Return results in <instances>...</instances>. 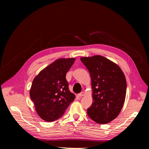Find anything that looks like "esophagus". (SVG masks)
I'll return each mask as SVG.
<instances>
[{
    "label": "esophagus",
    "instance_id": "34e87169",
    "mask_svg": "<svg viewBox=\"0 0 149 149\" xmlns=\"http://www.w3.org/2000/svg\"><path fill=\"white\" fill-rule=\"evenodd\" d=\"M84 95V92H81V93H80L78 94V96H79V97H82V96H83Z\"/></svg>",
    "mask_w": 149,
    "mask_h": 149
}]
</instances>
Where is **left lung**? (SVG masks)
Instances as JSON below:
<instances>
[{"instance_id":"8db88e82","label":"left lung","mask_w":149,"mask_h":149,"mask_svg":"<svg viewBox=\"0 0 149 149\" xmlns=\"http://www.w3.org/2000/svg\"><path fill=\"white\" fill-rule=\"evenodd\" d=\"M91 79L93 103L88 116L98 124H107L116 119L123 107L127 83L120 68L101 55L82 57Z\"/></svg>"}]
</instances>
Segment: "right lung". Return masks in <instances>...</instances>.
Wrapping results in <instances>:
<instances>
[{
  "mask_svg": "<svg viewBox=\"0 0 149 149\" xmlns=\"http://www.w3.org/2000/svg\"><path fill=\"white\" fill-rule=\"evenodd\" d=\"M75 58H60L47 66L34 78L30 90L38 116L47 122L55 121L63 115L75 99L71 93L66 74Z\"/></svg>",
  "mask_w": 149,
  "mask_h": 149,
  "instance_id": "1",
  "label": "right lung"
}]
</instances>
